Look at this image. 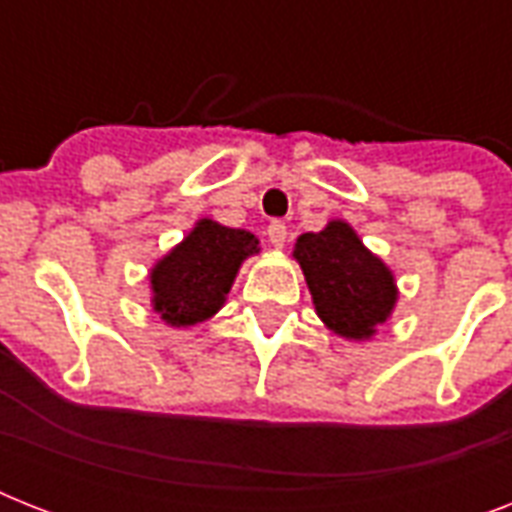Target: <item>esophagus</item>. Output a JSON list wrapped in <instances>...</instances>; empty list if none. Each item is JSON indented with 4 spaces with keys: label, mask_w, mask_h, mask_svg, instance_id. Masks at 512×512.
Here are the masks:
<instances>
[{
    "label": "esophagus",
    "mask_w": 512,
    "mask_h": 512,
    "mask_svg": "<svg viewBox=\"0 0 512 512\" xmlns=\"http://www.w3.org/2000/svg\"><path fill=\"white\" fill-rule=\"evenodd\" d=\"M268 241H271V247L284 249V244H287V225L284 223L268 225Z\"/></svg>",
    "instance_id": "1"
}]
</instances>
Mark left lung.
<instances>
[{"instance_id": "obj_1", "label": "left lung", "mask_w": 512, "mask_h": 512, "mask_svg": "<svg viewBox=\"0 0 512 512\" xmlns=\"http://www.w3.org/2000/svg\"><path fill=\"white\" fill-rule=\"evenodd\" d=\"M292 257L303 268L316 316L342 340H372L396 311V276L345 220L297 236Z\"/></svg>"}]
</instances>
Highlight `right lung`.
<instances>
[{
    "label": "right lung",
    "instance_id": "add662e5",
    "mask_svg": "<svg viewBox=\"0 0 512 512\" xmlns=\"http://www.w3.org/2000/svg\"><path fill=\"white\" fill-rule=\"evenodd\" d=\"M252 255H260L255 233L199 217L183 241L151 265V308L175 329H191L212 319L228 300L239 268Z\"/></svg>",
    "mask_w": 512,
    "mask_h": 512
}]
</instances>
